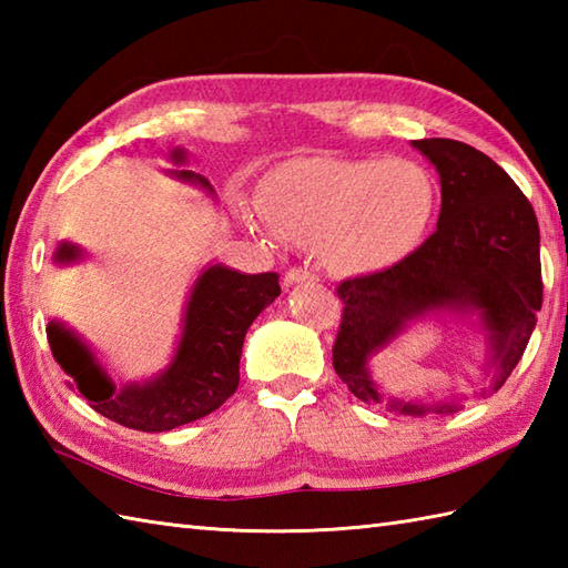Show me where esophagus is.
I'll use <instances>...</instances> for the list:
<instances>
[{
	"label": "esophagus",
	"mask_w": 568,
	"mask_h": 568,
	"mask_svg": "<svg viewBox=\"0 0 568 568\" xmlns=\"http://www.w3.org/2000/svg\"><path fill=\"white\" fill-rule=\"evenodd\" d=\"M305 281H315V273H310L307 268H291L283 277V285L291 287L295 283H305Z\"/></svg>",
	"instance_id": "obj_1"
}]
</instances>
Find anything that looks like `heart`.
<instances>
[{"label":"heart","instance_id":"b5f03b06","mask_svg":"<svg viewBox=\"0 0 568 568\" xmlns=\"http://www.w3.org/2000/svg\"><path fill=\"white\" fill-rule=\"evenodd\" d=\"M261 207L277 236L322 246L336 273L364 275L417 251L439 212V187L427 168L403 159H300L271 178Z\"/></svg>","mask_w":568,"mask_h":568}]
</instances>
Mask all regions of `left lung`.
<instances>
[{
  "label": "left lung",
  "mask_w": 568,
  "mask_h": 568,
  "mask_svg": "<svg viewBox=\"0 0 568 568\" xmlns=\"http://www.w3.org/2000/svg\"><path fill=\"white\" fill-rule=\"evenodd\" d=\"M413 146L439 173L437 232L393 268L336 287L344 312L334 371L364 403H381L368 358L429 312H478L496 368L488 393L498 390L523 358L541 307L539 224L523 190L468 143L419 139ZM388 407L403 415L456 413L454 403L390 400Z\"/></svg>",
  "instance_id": "obj_1"
}]
</instances>
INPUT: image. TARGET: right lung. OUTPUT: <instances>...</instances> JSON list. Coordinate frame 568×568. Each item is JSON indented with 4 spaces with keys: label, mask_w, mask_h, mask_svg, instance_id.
<instances>
[{
    "label": "right lung",
    "mask_w": 568,
    "mask_h": 568,
    "mask_svg": "<svg viewBox=\"0 0 568 568\" xmlns=\"http://www.w3.org/2000/svg\"><path fill=\"white\" fill-rule=\"evenodd\" d=\"M173 159L183 163L185 155L175 151ZM173 175L212 192L207 180L195 173L180 171ZM72 258H78V248L60 244L55 261ZM277 295V273L246 275L220 263L210 265L190 293L183 336L171 366L159 378L124 385L122 390L114 388L90 348L63 324L51 322L45 334L60 368L100 415L129 429L168 432L214 413L234 395L244 336Z\"/></svg>",
    "instance_id": "add662e5"
}]
</instances>
